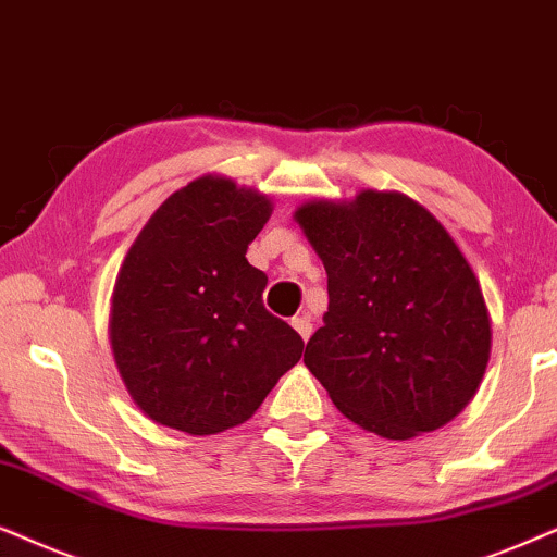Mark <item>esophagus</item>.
I'll list each match as a JSON object with an SVG mask.
<instances>
[{"instance_id":"esophagus-1","label":"esophagus","mask_w":557,"mask_h":557,"mask_svg":"<svg viewBox=\"0 0 557 557\" xmlns=\"http://www.w3.org/2000/svg\"><path fill=\"white\" fill-rule=\"evenodd\" d=\"M290 325H293L295 331L300 333V338H302V341H308V338H310V333H313V323H310L308 318H293Z\"/></svg>"}]
</instances>
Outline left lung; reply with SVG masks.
Returning <instances> with one entry per match:
<instances>
[{"instance_id": "1", "label": "left lung", "mask_w": 557, "mask_h": 557, "mask_svg": "<svg viewBox=\"0 0 557 557\" xmlns=\"http://www.w3.org/2000/svg\"><path fill=\"white\" fill-rule=\"evenodd\" d=\"M329 274L306 367L348 420L387 441L438 430L476 395L492 354L479 277L448 228L397 190L295 211Z\"/></svg>"}]
</instances>
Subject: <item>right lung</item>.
Masks as SVG:
<instances>
[{"instance_id": "add662e5", "label": "right lung", "mask_w": 557, "mask_h": 557, "mask_svg": "<svg viewBox=\"0 0 557 557\" xmlns=\"http://www.w3.org/2000/svg\"><path fill=\"white\" fill-rule=\"evenodd\" d=\"M270 216L264 193L209 173L168 196L137 234L111 293L109 344L150 420L224 433L300 361L302 338L267 313V274L247 262Z\"/></svg>"}]
</instances>
